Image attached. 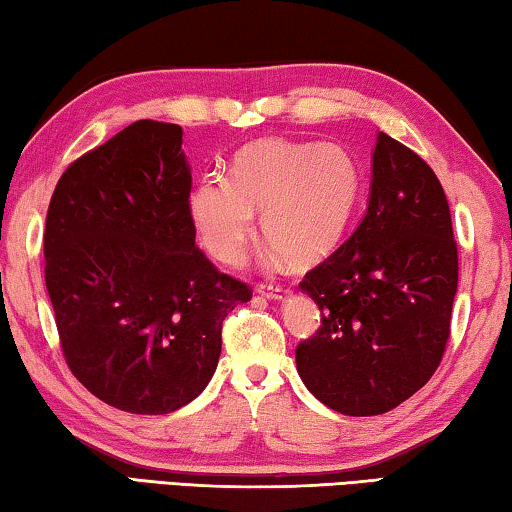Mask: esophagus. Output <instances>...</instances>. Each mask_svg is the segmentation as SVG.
I'll use <instances>...</instances> for the list:
<instances>
[{"mask_svg":"<svg viewBox=\"0 0 512 512\" xmlns=\"http://www.w3.org/2000/svg\"><path fill=\"white\" fill-rule=\"evenodd\" d=\"M257 291L262 293V296L271 298V300H280L289 293V289L284 287V284H277V282H266V284H259Z\"/></svg>","mask_w":512,"mask_h":512,"instance_id":"34e87169","label":"esophagus"}]
</instances>
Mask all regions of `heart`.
I'll use <instances>...</instances> for the list:
<instances>
[{
	"label": "heart",
	"mask_w": 512,
	"mask_h": 512,
	"mask_svg": "<svg viewBox=\"0 0 512 512\" xmlns=\"http://www.w3.org/2000/svg\"><path fill=\"white\" fill-rule=\"evenodd\" d=\"M359 189V164L343 146L264 140L237 155L230 178H203L189 198V212L205 248L223 264L244 259L257 212L277 255L311 264L343 239Z\"/></svg>",
	"instance_id": "heart-1"
}]
</instances>
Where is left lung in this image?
Instances as JSON below:
<instances>
[{
    "mask_svg": "<svg viewBox=\"0 0 512 512\" xmlns=\"http://www.w3.org/2000/svg\"><path fill=\"white\" fill-rule=\"evenodd\" d=\"M456 287L443 185L418 153L379 133L366 216L300 282L323 314L296 348L300 379L343 415L395 409L440 366Z\"/></svg>",
    "mask_w": 512,
    "mask_h": 512,
    "instance_id": "left-lung-1",
    "label": "left lung"
}]
</instances>
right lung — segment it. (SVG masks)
<instances>
[{
  "label": "right lung",
  "mask_w": 512,
  "mask_h": 512,
  "mask_svg": "<svg viewBox=\"0 0 512 512\" xmlns=\"http://www.w3.org/2000/svg\"><path fill=\"white\" fill-rule=\"evenodd\" d=\"M183 128L140 119L60 176L45 282L65 361L115 409L164 415L203 393L248 284L196 246Z\"/></svg>",
  "instance_id": "obj_1"
}]
</instances>
